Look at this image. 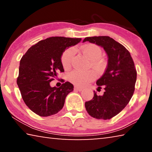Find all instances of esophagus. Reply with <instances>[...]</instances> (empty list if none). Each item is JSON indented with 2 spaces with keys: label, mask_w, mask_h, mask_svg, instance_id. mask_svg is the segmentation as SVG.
<instances>
[{
  "label": "esophagus",
  "mask_w": 152,
  "mask_h": 152,
  "mask_svg": "<svg viewBox=\"0 0 152 152\" xmlns=\"http://www.w3.org/2000/svg\"><path fill=\"white\" fill-rule=\"evenodd\" d=\"M74 89L76 90V91H82L83 88H80V87H78V86H75L74 87Z\"/></svg>",
  "instance_id": "1"
}]
</instances>
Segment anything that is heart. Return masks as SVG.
<instances>
[{"instance_id":"1","label":"heart","mask_w":152,"mask_h":152,"mask_svg":"<svg viewBox=\"0 0 152 152\" xmlns=\"http://www.w3.org/2000/svg\"><path fill=\"white\" fill-rule=\"evenodd\" d=\"M82 53L90 60L92 61V66L97 70H101L103 63L101 60L102 56L101 48L95 44H88L82 47ZM75 53L74 48H69L64 51L61 56V64L64 68H68L70 66L72 60ZM96 78V74L93 70L88 72H80L74 70L69 74V80L73 84L78 86H85L89 82L93 81Z\"/></svg>"}]
</instances>
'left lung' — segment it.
Returning <instances> with one entry per match:
<instances>
[{
  "mask_svg": "<svg viewBox=\"0 0 152 152\" xmlns=\"http://www.w3.org/2000/svg\"><path fill=\"white\" fill-rule=\"evenodd\" d=\"M89 42L103 48L108 56L106 70L96 81L98 89L104 87L102 96L94 97L85 102L88 114L97 119H110L127 106L135 91L137 71L127 49L109 36L86 37Z\"/></svg>",
  "mask_w": 152,
  "mask_h": 152,
  "instance_id": "obj_1",
  "label": "left lung"
}]
</instances>
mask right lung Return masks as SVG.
<instances>
[{
    "label": "right lung",
    "mask_w": 152,
    "mask_h": 152,
    "mask_svg": "<svg viewBox=\"0 0 152 152\" xmlns=\"http://www.w3.org/2000/svg\"><path fill=\"white\" fill-rule=\"evenodd\" d=\"M81 39L49 37L32 45L20 59L17 83L25 103L35 114L48 117L63 108L66 96L73 91V84L66 82L57 88L50 83L58 72H64L61 61L64 51Z\"/></svg>",
    "instance_id": "add662e5"
}]
</instances>
